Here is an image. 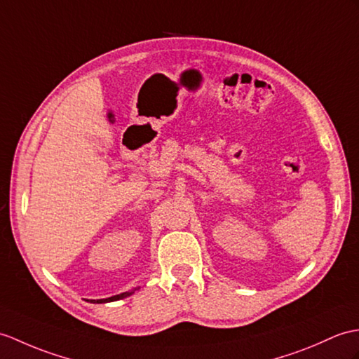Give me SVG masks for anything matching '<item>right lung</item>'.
<instances>
[{
    "mask_svg": "<svg viewBox=\"0 0 359 359\" xmlns=\"http://www.w3.org/2000/svg\"><path fill=\"white\" fill-rule=\"evenodd\" d=\"M133 292H123V294H119V295H114V297H110V298H105V299H97L99 303H108V302H116V299H122L125 297L131 295Z\"/></svg>",
    "mask_w": 359,
    "mask_h": 359,
    "instance_id": "add662e5",
    "label": "right lung"
}]
</instances>
